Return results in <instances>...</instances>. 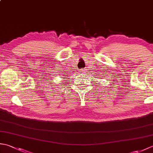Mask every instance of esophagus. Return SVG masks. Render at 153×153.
<instances>
[{
	"instance_id": "1",
	"label": "esophagus",
	"mask_w": 153,
	"mask_h": 153,
	"mask_svg": "<svg viewBox=\"0 0 153 153\" xmlns=\"http://www.w3.org/2000/svg\"><path fill=\"white\" fill-rule=\"evenodd\" d=\"M84 71H85V70H84V69L81 70V72H82V73H83V72H84Z\"/></svg>"
}]
</instances>
